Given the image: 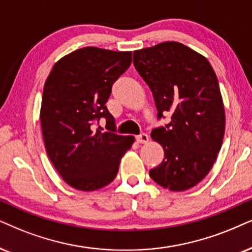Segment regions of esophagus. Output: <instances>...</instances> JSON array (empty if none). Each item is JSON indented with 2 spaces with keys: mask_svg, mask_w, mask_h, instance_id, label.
<instances>
[{
  "mask_svg": "<svg viewBox=\"0 0 252 252\" xmlns=\"http://www.w3.org/2000/svg\"><path fill=\"white\" fill-rule=\"evenodd\" d=\"M149 141V136L146 133H141V135L136 136V142L139 143V144H143V143H146Z\"/></svg>",
  "mask_w": 252,
  "mask_h": 252,
  "instance_id": "obj_1",
  "label": "esophagus"
}]
</instances>
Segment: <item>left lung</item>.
I'll use <instances>...</instances> for the list:
<instances>
[{
    "label": "left lung",
    "mask_w": 252,
    "mask_h": 252,
    "mask_svg": "<svg viewBox=\"0 0 252 252\" xmlns=\"http://www.w3.org/2000/svg\"><path fill=\"white\" fill-rule=\"evenodd\" d=\"M133 66L151 89L157 119L171 114L170 123L151 131L165 158L150 177L173 192L192 189L209 173L224 136V107L214 69L205 57L177 41L135 51Z\"/></svg>",
    "instance_id": "8db88e82"
}]
</instances>
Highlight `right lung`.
Returning a JSON list of instances; mask_svg holds the SVG:
<instances>
[{
    "label": "right lung",
    "mask_w": 252,
    "mask_h": 252,
    "mask_svg": "<svg viewBox=\"0 0 252 252\" xmlns=\"http://www.w3.org/2000/svg\"><path fill=\"white\" fill-rule=\"evenodd\" d=\"M131 63V52L84 47L56 63L44 85L40 124L45 149L73 189L95 190L115 179L132 136L116 133L107 109L111 86ZM106 120L108 132L98 126Z\"/></svg>",
    "instance_id": "right-lung-1"
}]
</instances>
